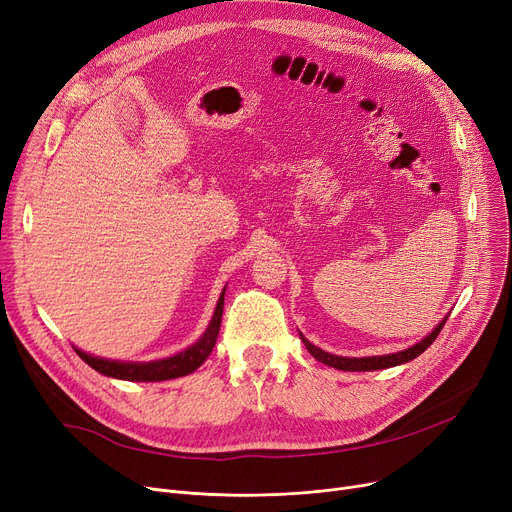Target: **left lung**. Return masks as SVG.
I'll return each mask as SVG.
<instances>
[{"label":"left lung","instance_id":"8db88e82","mask_svg":"<svg viewBox=\"0 0 512 512\" xmlns=\"http://www.w3.org/2000/svg\"><path fill=\"white\" fill-rule=\"evenodd\" d=\"M446 319H448V317H444L432 332H429V334H427L421 342H417L415 346L407 348V351H400V353H394V355H382V357H361V359H357V357H338V355L321 351V348H317L315 344H311L303 334H301V340H303V344L307 346V351H309L319 363H326V365H330V367H334V369H340V371H375V369H388V367H394V365L409 363V361H413L415 357H419L423 351H427V346L438 338V334L442 332V328H444V324H446Z\"/></svg>","mask_w":512,"mask_h":512}]
</instances>
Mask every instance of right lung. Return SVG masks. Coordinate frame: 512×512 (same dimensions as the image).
<instances>
[{"instance_id": "add662e5", "label": "right lung", "mask_w": 512, "mask_h": 512, "mask_svg": "<svg viewBox=\"0 0 512 512\" xmlns=\"http://www.w3.org/2000/svg\"><path fill=\"white\" fill-rule=\"evenodd\" d=\"M224 292H226V288L220 294V301H218V305H215L213 317L209 321L205 334L193 346H188L186 351H182L174 357L149 361V363H124V361H110V359L87 355L76 346H74V351L89 367L107 375V378H118V380H128V382H164V380L182 378V375L193 373L197 367H201V363L213 351L215 340H218V334H220V324H222Z\"/></svg>"}]
</instances>
